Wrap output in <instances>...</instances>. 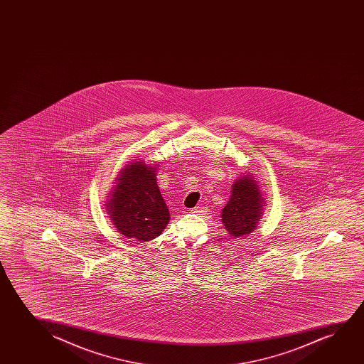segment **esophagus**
<instances>
[{
    "instance_id": "esophagus-1",
    "label": "esophagus",
    "mask_w": 364,
    "mask_h": 364,
    "mask_svg": "<svg viewBox=\"0 0 364 364\" xmlns=\"http://www.w3.org/2000/svg\"><path fill=\"white\" fill-rule=\"evenodd\" d=\"M190 213L196 215L206 214V208H204V206H196L194 209L190 210Z\"/></svg>"
}]
</instances>
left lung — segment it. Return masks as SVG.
I'll return each mask as SVG.
<instances>
[{
	"label": "left lung",
	"mask_w": 364,
	"mask_h": 364,
	"mask_svg": "<svg viewBox=\"0 0 364 364\" xmlns=\"http://www.w3.org/2000/svg\"><path fill=\"white\" fill-rule=\"evenodd\" d=\"M266 206L261 185L254 174L240 175L235 180L228 204L221 210V223L234 239L249 236L262 219Z\"/></svg>",
	"instance_id": "1"
}]
</instances>
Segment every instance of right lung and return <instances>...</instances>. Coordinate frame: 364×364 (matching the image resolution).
Wrapping results in <instances>:
<instances>
[{"instance_id": "right-lung-1", "label": "right lung", "mask_w": 364, "mask_h": 364, "mask_svg": "<svg viewBox=\"0 0 364 364\" xmlns=\"http://www.w3.org/2000/svg\"><path fill=\"white\" fill-rule=\"evenodd\" d=\"M158 164L134 159L122 168L105 201L114 229L127 239L145 242L169 224L170 213L156 183Z\"/></svg>"}]
</instances>
